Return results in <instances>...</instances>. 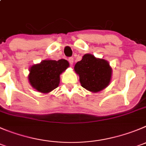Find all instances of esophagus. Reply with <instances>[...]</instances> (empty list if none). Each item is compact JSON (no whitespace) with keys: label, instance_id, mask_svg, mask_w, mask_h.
Here are the masks:
<instances>
[{"label":"esophagus","instance_id":"34e87169","mask_svg":"<svg viewBox=\"0 0 146 146\" xmlns=\"http://www.w3.org/2000/svg\"><path fill=\"white\" fill-rule=\"evenodd\" d=\"M69 62L70 64H73V63H74V59L72 57H69Z\"/></svg>","mask_w":146,"mask_h":146}]
</instances>
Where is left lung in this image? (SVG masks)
<instances>
[{"instance_id":"8db88e82","label":"left lung","mask_w":146,"mask_h":146,"mask_svg":"<svg viewBox=\"0 0 146 146\" xmlns=\"http://www.w3.org/2000/svg\"><path fill=\"white\" fill-rule=\"evenodd\" d=\"M74 71L80 75L82 87L97 92L108 87L110 82L112 69L104 59H97L87 54L74 66Z\"/></svg>"}]
</instances>
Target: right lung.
I'll return each instance as SVG.
<instances>
[{
  "mask_svg": "<svg viewBox=\"0 0 146 146\" xmlns=\"http://www.w3.org/2000/svg\"><path fill=\"white\" fill-rule=\"evenodd\" d=\"M68 66L65 59L43 61L31 67L29 82L40 92H49L59 86L60 74Z\"/></svg>",
  "mask_w": 146,
  "mask_h": 146,
  "instance_id": "right-lung-1",
  "label": "right lung"
}]
</instances>
